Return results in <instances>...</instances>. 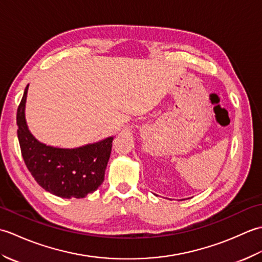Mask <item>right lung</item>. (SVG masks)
<instances>
[{
	"label": "right lung",
	"instance_id": "add662e5",
	"mask_svg": "<svg viewBox=\"0 0 262 262\" xmlns=\"http://www.w3.org/2000/svg\"><path fill=\"white\" fill-rule=\"evenodd\" d=\"M29 84L16 113L18 138L28 170L38 185L62 198H84L101 186L113 147L114 136L79 147L47 145L32 135L26 119Z\"/></svg>",
	"mask_w": 262,
	"mask_h": 262
}]
</instances>
